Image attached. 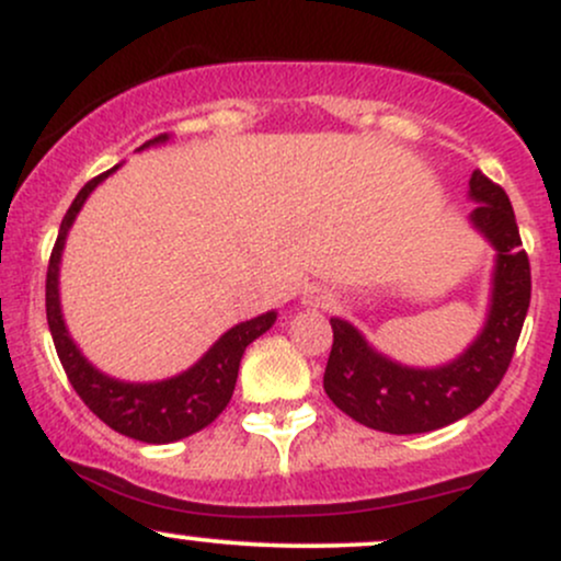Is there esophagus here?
<instances>
[{"label":"esophagus","instance_id":"esophagus-1","mask_svg":"<svg viewBox=\"0 0 561 561\" xmlns=\"http://www.w3.org/2000/svg\"><path fill=\"white\" fill-rule=\"evenodd\" d=\"M300 300H302V306H306V308H332L334 302H337V298H334L330 289L321 287V285L308 287L306 293H302Z\"/></svg>","mask_w":561,"mask_h":561}]
</instances>
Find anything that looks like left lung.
<instances>
[{
    "mask_svg": "<svg viewBox=\"0 0 561 561\" xmlns=\"http://www.w3.org/2000/svg\"><path fill=\"white\" fill-rule=\"evenodd\" d=\"M469 224L495 250L488 311L478 337L440 366H409L377 351L358 327L332 317L324 371L330 401L364 427L390 435L433 433L465 420L499 388L530 306V263L506 192L480 171L469 179Z\"/></svg>",
    "mask_w": 561,
    "mask_h": 561,
    "instance_id": "1",
    "label": "left lung"
}]
</instances>
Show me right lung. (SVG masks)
Segmentation results:
<instances>
[{
	"mask_svg": "<svg viewBox=\"0 0 561 561\" xmlns=\"http://www.w3.org/2000/svg\"><path fill=\"white\" fill-rule=\"evenodd\" d=\"M165 141H169V137L163 134V137H156L147 141V145H141L139 150L165 145ZM118 169L121 165H115V169L102 173V176L92 179V182L83 186L73 203H70L66 218H62L60 234H57L53 259H49L47 268V321L62 369H66L70 385L79 392L81 401L107 427H113L115 433L141 443H152V446H163V443L182 440V437L199 433V430L208 427L227 409L231 392H234L244 347L253 343V340H259L263 332L272 330L276 311H266L261 317L234 324L190 369L179 371L173 377L156 379V382H128V379L111 377L102 369H96L83 356L76 340L70 337L66 317H62L60 261L62 250H66L68 231L73 227L83 203H87L96 186Z\"/></svg>",
	"mask_w": 561,
	"mask_h": 561,
	"instance_id": "right-lung-1",
	"label": "right lung"
}]
</instances>
